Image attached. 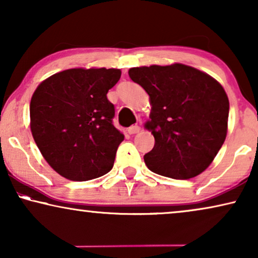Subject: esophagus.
<instances>
[{
    "label": "esophagus",
    "instance_id": "34e87169",
    "mask_svg": "<svg viewBox=\"0 0 258 258\" xmlns=\"http://www.w3.org/2000/svg\"><path fill=\"white\" fill-rule=\"evenodd\" d=\"M141 130V126L140 125H132V126H129L128 128V133L129 134H137Z\"/></svg>",
    "mask_w": 258,
    "mask_h": 258
}]
</instances>
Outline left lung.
I'll list each match as a JSON object with an SVG mask.
<instances>
[{"label":"left lung","instance_id":"left-lung-1","mask_svg":"<svg viewBox=\"0 0 258 258\" xmlns=\"http://www.w3.org/2000/svg\"><path fill=\"white\" fill-rule=\"evenodd\" d=\"M129 76L149 95L155 137L144 155L151 171L176 179L206 170L227 136L229 100L223 87L206 73L175 63L132 68Z\"/></svg>","mask_w":258,"mask_h":258}]
</instances>
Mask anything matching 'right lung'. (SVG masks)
<instances>
[{
  "label": "right lung",
  "mask_w": 258,
  "mask_h": 258,
  "mask_svg": "<svg viewBox=\"0 0 258 258\" xmlns=\"http://www.w3.org/2000/svg\"><path fill=\"white\" fill-rule=\"evenodd\" d=\"M119 69H68L43 81L30 101V128L44 160L72 181H89L111 170L124 140L112 124L107 94Z\"/></svg>",
  "instance_id": "obj_1"
}]
</instances>
